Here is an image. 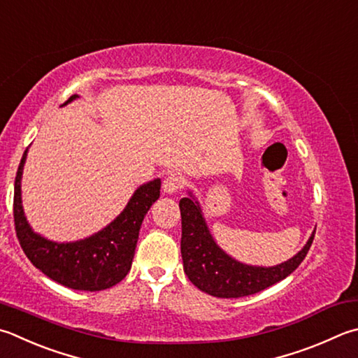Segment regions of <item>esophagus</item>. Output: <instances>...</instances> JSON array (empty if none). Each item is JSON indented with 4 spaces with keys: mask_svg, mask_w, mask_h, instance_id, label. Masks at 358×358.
Here are the masks:
<instances>
[{
    "mask_svg": "<svg viewBox=\"0 0 358 358\" xmlns=\"http://www.w3.org/2000/svg\"><path fill=\"white\" fill-rule=\"evenodd\" d=\"M180 188H182V180L178 176H174V174L168 176L164 180V184H162V190H164V193H166V194L178 193Z\"/></svg>",
    "mask_w": 358,
    "mask_h": 358,
    "instance_id": "esophagus-1",
    "label": "esophagus"
}]
</instances>
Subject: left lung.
<instances>
[{"label":"left lung","instance_id":"1","mask_svg":"<svg viewBox=\"0 0 358 358\" xmlns=\"http://www.w3.org/2000/svg\"><path fill=\"white\" fill-rule=\"evenodd\" d=\"M182 217L180 254L184 271L194 287L215 298H243L284 280L306 259L315 231L301 251L274 266L246 265L222 251L212 237L199 201L192 192L179 201Z\"/></svg>","mask_w":358,"mask_h":358}]
</instances>
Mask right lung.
<instances>
[{
	"mask_svg": "<svg viewBox=\"0 0 358 358\" xmlns=\"http://www.w3.org/2000/svg\"><path fill=\"white\" fill-rule=\"evenodd\" d=\"M70 96L64 106L78 99ZM28 150L20 162L13 187V221L26 257L57 284L80 292L110 288L129 273L145 215L160 196V179L140 185L118 217L90 237L76 241H52L34 232L24 217L22 178Z\"/></svg>",
	"mask_w": 358,
	"mask_h": 358,
	"instance_id": "right-lung-1",
	"label": "right lung"
}]
</instances>
